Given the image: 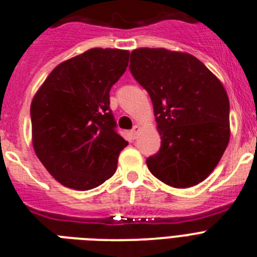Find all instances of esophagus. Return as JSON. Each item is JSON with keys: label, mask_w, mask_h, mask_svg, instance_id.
Returning <instances> with one entry per match:
<instances>
[{"label": "esophagus", "mask_w": 257, "mask_h": 257, "mask_svg": "<svg viewBox=\"0 0 257 257\" xmlns=\"http://www.w3.org/2000/svg\"><path fill=\"white\" fill-rule=\"evenodd\" d=\"M140 131H142V127L138 126V124H136V126H134V128H133V130H131V135H133L134 139H136V138L139 136Z\"/></svg>", "instance_id": "obj_1"}]
</instances>
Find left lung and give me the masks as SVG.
<instances>
[{"label":"left lung","mask_w":257,"mask_h":257,"mask_svg":"<svg viewBox=\"0 0 257 257\" xmlns=\"http://www.w3.org/2000/svg\"><path fill=\"white\" fill-rule=\"evenodd\" d=\"M130 70L153 103L160 152L149 171L174 188L202 183L228 147L229 97L215 74L196 56L167 49L131 52Z\"/></svg>","instance_id":"8db88e82"}]
</instances>
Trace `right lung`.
Instances as JSON below:
<instances>
[{"label":"right lung","mask_w":257,"mask_h":257,"mask_svg":"<svg viewBox=\"0 0 257 257\" xmlns=\"http://www.w3.org/2000/svg\"><path fill=\"white\" fill-rule=\"evenodd\" d=\"M130 51L90 49L54 68L31 104L32 144L45 169L76 190L99 187L128 143L115 133L109 91Z\"/></svg>","instance_id":"1"}]
</instances>
